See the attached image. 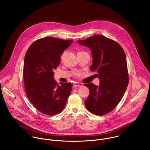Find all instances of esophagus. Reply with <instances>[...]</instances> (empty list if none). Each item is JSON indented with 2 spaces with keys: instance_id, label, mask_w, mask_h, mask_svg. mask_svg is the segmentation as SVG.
Returning a JSON list of instances; mask_svg holds the SVG:
<instances>
[{
  "instance_id": "esophagus-1",
  "label": "esophagus",
  "mask_w": 150,
  "mask_h": 150,
  "mask_svg": "<svg viewBox=\"0 0 150 150\" xmlns=\"http://www.w3.org/2000/svg\"><path fill=\"white\" fill-rule=\"evenodd\" d=\"M73 86L74 87H82L83 86V83L81 82H75L73 83Z\"/></svg>"
}]
</instances>
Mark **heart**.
I'll use <instances>...</instances> for the list:
<instances>
[{
  "mask_svg": "<svg viewBox=\"0 0 150 150\" xmlns=\"http://www.w3.org/2000/svg\"><path fill=\"white\" fill-rule=\"evenodd\" d=\"M66 54V52H63L62 53V54H61L60 56V60H63L64 59V57H65V56Z\"/></svg>",
  "mask_w": 150,
  "mask_h": 150,
  "instance_id": "b5f03b06",
  "label": "heart"
}]
</instances>
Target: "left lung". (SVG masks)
<instances>
[{
	"mask_svg": "<svg viewBox=\"0 0 150 150\" xmlns=\"http://www.w3.org/2000/svg\"><path fill=\"white\" fill-rule=\"evenodd\" d=\"M77 42L91 49L93 65L90 69L97 72L100 79L98 86L93 83L85 85L90 90L85 107L94 115H105L119 104L129 83L125 52L117 42L102 35Z\"/></svg>",
	"mask_w": 150,
	"mask_h": 150,
	"instance_id": "left-lung-1",
	"label": "left lung"
}]
</instances>
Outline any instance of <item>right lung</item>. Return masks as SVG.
<instances>
[{"label": "right lung", "instance_id": "1", "mask_svg": "<svg viewBox=\"0 0 150 150\" xmlns=\"http://www.w3.org/2000/svg\"><path fill=\"white\" fill-rule=\"evenodd\" d=\"M72 42L54 37L40 38L30 46L25 56L23 75L27 96L40 112L49 116L63 110L72 91L70 82L57 85L53 72L61 54Z\"/></svg>", "mask_w": 150, "mask_h": 150}]
</instances>
